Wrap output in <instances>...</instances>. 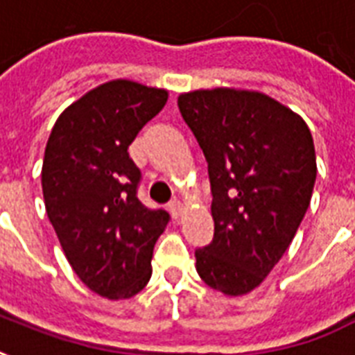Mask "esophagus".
Here are the masks:
<instances>
[{
	"instance_id": "1",
	"label": "esophagus",
	"mask_w": 355,
	"mask_h": 355,
	"mask_svg": "<svg viewBox=\"0 0 355 355\" xmlns=\"http://www.w3.org/2000/svg\"><path fill=\"white\" fill-rule=\"evenodd\" d=\"M167 210H169V214L173 216V219H178V217L182 216L184 205L180 202V200H171V202L167 205Z\"/></svg>"
}]
</instances>
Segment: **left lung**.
<instances>
[{"mask_svg":"<svg viewBox=\"0 0 355 355\" xmlns=\"http://www.w3.org/2000/svg\"><path fill=\"white\" fill-rule=\"evenodd\" d=\"M208 162L214 241L195 252L206 286L243 297L291 245L317 177L313 138L297 112L267 94L211 88L178 96Z\"/></svg>","mask_w":355,"mask_h":355,"instance_id":"left-lung-1","label":"left lung"}]
</instances>
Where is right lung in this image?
<instances>
[{"label": "right lung", "mask_w": 355, "mask_h": 355, "mask_svg": "<svg viewBox=\"0 0 355 355\" xmlns=\"http://www.w3.org/2000/svg\"><path fill=\"white\" fill-rule=\"evenodd\" d=\"M169 92L128 79L92 88L53 125L42 164L49 221L80 282L99 297L138 295L167 211L136 197L139 169L128 145L167 103Z\"/></svg>", "instance_id": "1"}]
</instances>
